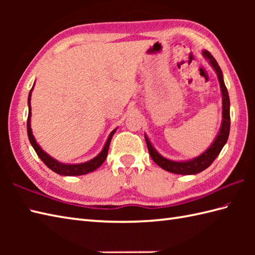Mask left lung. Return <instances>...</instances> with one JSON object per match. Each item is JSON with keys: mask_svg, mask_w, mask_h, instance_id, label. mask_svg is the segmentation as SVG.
<instances>
[{"mask_svg": "<svg viewBox=\"0 0 255 255\" xmlns=\"http://www.w3.org/2000/svg\"><path fill=\"white\" fill-rule=\"evenodd\" d=\"M203 55L206 59H208L211 67L215 69L216 73H217L221 94H223V124H221L220 131L218 133L217 138L215 139L213 144H211L204 153L197 156V158H195L193 160H188L185 162H177V161H172V160L166 159L164 156L159 154L156 152V150L152 147V144L150 143L147 136H144L151 159H152L155 163L160 167H162L163 170L171 173H175V174L191 175V174H196V173H199L207 169V167L215 161V159L217 158L221 149L224 148V145L226 144L227 140H228V137H229L230 100H229L228 91H227V88L224 82L223 72H221V69L218 66L217 61H216V59L211 56V53L209 51H206V50L203 51Z\"/></svg>", "mask_w": 255, "mask_h": 255, "instance_id": "left-lung-1", "label": "left lung"}]
</instances>
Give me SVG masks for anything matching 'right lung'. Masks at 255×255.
I'll list each match as a JSON object with an SVG mask.
<instances>
[{"instance_id": "obj_1", "label": "right lung", "mask_w": 255, "mask_h": 255, "mask_svg": "<svg viewBox=\"0 0 255 255\" xmlns=\"http://www.w3.org/2000/svg\"><path fill=\"white\" fill-rule=\"evenodd\" d=\"M31 91L29 92L28 95V118H27V133H28V138L29 141L32 145V148L35 149L37 155L39 156L40 160L44 162V163L49 167L50 170H52L53 172H56L57 174L60 175H66V176H74V175H83V174H88L90 172L95 171L97 167H100L103 162L105 161L107 153H108V148H110V143L111 140L113 138V134L115 133L116 129L111 132L110 137H108L107 141L104 145V148L100 152L99 155H96L94 159H92L88 162H84V163H80V164H64L61 163V162H58L57 160H55L49 154H47L44 150H42L39 144L36 142V140L34 138V134L31 132V128H30V116H31V108H30V97H31Z\"/></svg>"}]
</instances>
